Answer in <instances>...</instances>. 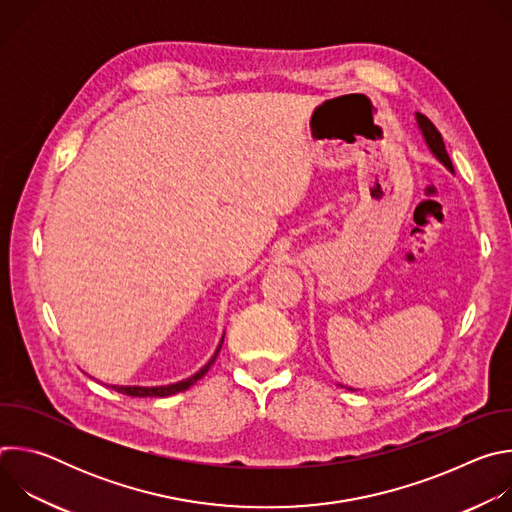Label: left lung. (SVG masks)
<instances>
[{"label":"left lung","mask_w":512,"mask_h":512,"mask_svg":"<svg viewBox=\"0 0 512 512\" xmlns=\"http://www.w3.org/2000/svg\"><path fill=\"white\" fill-rule=\"evenodd\" d=\"M417 123H419V129H421V133H423V137H425V141L429 145V150L433 152V156L440 160L448 170L454 172V166H452V160H450V156L446 152L442 133L437 131V127L425 115H421V113H417Z\"/></svg>","instance_id":"8db88e82"}]
</instances>
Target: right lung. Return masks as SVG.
I'll use <instances>...</instances> for the list:
<instances>
[{"instance_id":"1","label":"right lung","mask_w":512,"mask_h":512,"mask_svg":"<svg viewBox=\"0 0 512 512\" xmlns=\"http://www.w3.org/2000/svg\"><path fill=\"white\" fill-rule=\"evenodd\" d=\"M221 344H223V340H221ZM218 350H221V346H218ZM218 350H216V354H218ZM216 354L212 356V360L208 362V364H204V367L196 373V375H192L190 379H186V381H180V383H174V385H166V387H113L117 393H123V395H129V397H168V395H174V393H180V391H186L188 387H192L198 379H202L206 373H208V369H210V364L214 362V358H216Z\"/></svg>"}]
</instances>
